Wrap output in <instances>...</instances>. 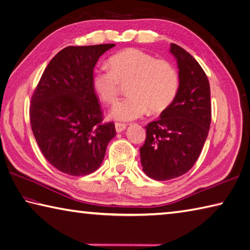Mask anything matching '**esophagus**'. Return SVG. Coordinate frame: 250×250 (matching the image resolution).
<instances>
[{
	"mask_svg": "<svg viewBox=\"0 0 250 250\" xmlns=\"http://www.w3.org/2000/svg\"><path fill=\"white\" fill-rule=\"evenodd\" d=\"M115 126H116V131L118 132V133H120V132L125 130L126 125L125 124H120V122H117V124L115 125Z\"/></svg>",
	"mask_w": 250,
	"mask_h": 250,
	"instance_id": "1",
	"label": "esophagus"
}]
</instances>
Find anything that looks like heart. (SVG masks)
Returning a JSON list of instances; mask_svg holds the SVG:
<instances>
[{
  "label": "heart",
  "instance_id": "heart-1",
  "mask_svg": "<svg viewBox=\"0 0 250 250\" xmlns=\"http://www.w3.org/2000/svg\"><path fill=\"white\" fill-rule=\"evenodd\" d=\"M108 68H97L92 76L96 96L107 105L118 100L119 82L128 83V99L116 104L110 117L120 121H132L150 110L164 111L172 104L179 89V75L172 63L156 60L138 48H126L112 55Z\"/></svg>",
  "mask_w": 250,
  "mask_h": 250
}]
</instances>
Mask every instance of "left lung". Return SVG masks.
Wrapping results in <instances>:
<instances>
[{
    "label": "left lung",
    "mask_w": 250,
    "mask_h": 250,
    "mask_svg": "<svg viewBox=\"0 0 250 250\" xmlns=\"http://www.w3.org/2000/svg\"><path fill=\"white\" fill-rule=\"evenodd\" d=\"M179 68V89L158 120L145 126L141 164L150 179L167 181L181 177L198 159L211 122L210 86L206 73L189 53L170 44Z\"/></svg>",
    "instance_id": "left-lung-1"
}]
</instances>
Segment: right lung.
<instances>
[{
	"label": "right lung",
	"mask_w": 250,
	"mask_h": 250,
	"mask_svg": "<svg viewBox=\"0 0 250 250\" xmlns=\"http://www.w3.org/2000/svg\"><path fill=\"white\" fill-rule=\"evenodd\" d=\"M115 44L67 46L48 62L31 97L30 124L53 167L75 177L100 168L115 124L103 114L92 86L99 58Z\"/></svg>",
	"instance_id": "1"
}]
</instances>
